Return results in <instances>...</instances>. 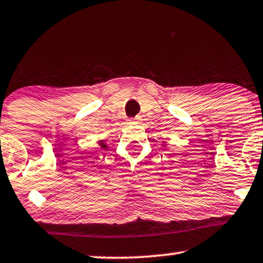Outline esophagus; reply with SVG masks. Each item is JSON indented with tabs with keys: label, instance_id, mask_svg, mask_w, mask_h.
<instances>
[{
	"label": "esophagus",
	"instance_id": "obj_1",
	"mask_svg": "<svg viewBox=\"0 0 263 263\" xmlns=\"http://www.w3.org/2000/svg\"><path fill=\"white\" fill-rule=\"evenodd\" d=\"M140 117H136V118H131V119H128V121H130V123H132V124H139L140 123Z\"/></svg>",
	"mask_w": 263,
	"mask_h": 263
}]
</instances>
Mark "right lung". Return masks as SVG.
<instances>
[{"label":"right lung","mask_w":263,"mask_h":263,"mask_svg":"<svg viewBox=\"0 0 263 263\" xmlns=\"http://www.w3.org/2000/svg\"><path fill=\"white\" fill-rule=\"evenodd\" d=\"M100 145H101V146H103V147H105V146H106V145H105L104 143H101V142H100Z\"/></svg>","instance_id":"obj_1"}]
</instances>
